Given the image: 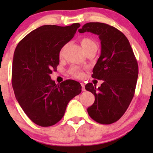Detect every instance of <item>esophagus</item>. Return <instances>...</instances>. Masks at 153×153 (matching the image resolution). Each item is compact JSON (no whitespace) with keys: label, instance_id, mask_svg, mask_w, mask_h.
<instances>
[{"label":"esophagus","instance_id":"obj_1","mask_svg":"<svg viewBox=\"0 0 153 153\" xmlns=\"http://www.w3.org/2000/svg\"><path fill=\"white\" fill-rule=\"evenodd\" d=\"M81 88H81V90H82V91H85V84H84V83H81Z\"/></svg>","mask_w":153,"mask_h":153}]
</instances>
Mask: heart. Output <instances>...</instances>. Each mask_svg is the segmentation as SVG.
Returning a JSON list of instances; mask_svg holds the SVG:
<instances>
[{"mask_svg": "<svg viewBox=\"0 0 153 153\" xmlns=\"http://www.w3.org/2000/svg\"><path fill=\"white\" fill-rule=\"evenodd\" d=\"M81 46H82L83 49H84V51L85 52L89 51L90 49L97 47V45H96L95 42L92 40L91 39L88 38V37H83V38L81 39ZM64 49H65V47H62L59 52V56L60 58L62 57V56H63ZM68 72L69 74L72 75L73 77H74V78H76V79H81L84 76V72H83V71L81 70L80 68H79V67L75 66V65H73L71 67V68L69 69Z\"/></svg>", "mask_w": 153, "mask_h": 153, "instance_id": "1", "label": "heart"}]
</instances>
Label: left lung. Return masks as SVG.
I'll return each mask as SVG.
<instances>
[{"label":"left lung","instance_id":"left-lung-1","mask_svg":"<svg viewBox=\"0 0 153 153\" xmlns=\"http://www.w3.org/2000/svg\"><path fill=\"white\" fill-rule=\"evenodd\" d=\"M79 32L94 33L101 41V55L92 77L104 82L98 88L91 83L85 85V88L95 95L88 113L98 123L111 124L123 116L134 95L139 74L137 60L126 36L114 26L90 22Z\"/></svg>","mask_w":153,"mask_h":153}]
</instances>
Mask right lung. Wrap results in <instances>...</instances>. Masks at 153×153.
<instances>
[{
    "mask_svg": "<svg viewBox=\"0 0 153 153\" xmlns=\"http://www.w3.org/2000/svg\"><path fill=\"white\" fill-rule=\"evenodd\" d=\"M81 25H45L31 31L16 46L12 70L16 99L29 118L41 127L61 120L69 102L81 92L76 81L56 84L50 74L59 64V52Z\"/></svg>",
    "mask_w": 153,
    "mask_h": 153,
    "instance_id": "add662e5",
    "label": "right lung"
}]
</instances>
